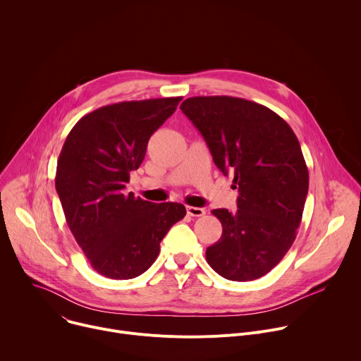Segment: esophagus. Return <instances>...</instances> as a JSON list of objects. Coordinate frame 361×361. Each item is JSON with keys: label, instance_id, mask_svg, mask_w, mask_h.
I'll return each instance as SVG.
<instances>
[{"label": "esophagus", "instance_id": "esophagus-1", "mask_svg": "<svg viewBox=\"0 0 361 361\" xmlns=\"http://www.w3.org/2000/svg\"><path fill=\"white\" fill-rule=\"evenodd\" d=\"M187 214H190L192 217H202L205 214V210L201 209V207H191V205H188Z\"/></svg>", "mask_w": 361, "mask_h": 361}]
</instances>
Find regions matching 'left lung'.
I'll use <instances>...</instances> for the list:
<instances>
[{"instance_id": "obj_1", "label": "left lung", "mask_w": 361, "mask_h": 361, "mask_svg": "<svg viewBox=\"0 0 361 361\" xmlns=\"http://www.w3.org/2000/svg\"><path fill=\"white\" fill-rule=\"evenodd\" d=\"M207 142L216 166L233 173L237 210L217 209L223 234L205 251L233 281L274 269L293 245L308 191V170L291 127L270 109L228 95L191 97L181 107Z\"/></svg>"}]
</instances>
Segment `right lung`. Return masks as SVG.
Masks as SVG:
<instances>
[{"label": "right lung", "mask_w": 361, "mask_h": 361, "mask_svg": "<svg viewBox=\"0 0 361 361\" xmlns=\"http://www.w3.org/2000/svg\"><path fill=\"white\" fill-rule=\"evenodd\" d=\"M183 97L123 101L84 116L66 138L56 188L67 224L91 267L128 280L156 262L160 243L185 216L178 202L156 204L126 192L149 137Z\"/></svg>", "instance_id": "1"}]
</instances>
